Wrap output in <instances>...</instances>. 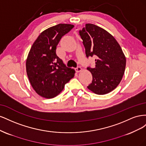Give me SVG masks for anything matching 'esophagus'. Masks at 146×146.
I'll return each instance as SVG.
<instances>
[{
	"label": "esophagus",
	"instance_id": "1",
	"mask_svg": "<svg viewBox=\"0 0 146 146\" xmlns=\"http://www.w3.org/2000/svg\"><path fill=\"white\" fill-rule=\"evenodd\" d=\"M75 70H76V71L77 72H78L81 71L82 68H81V67H80V66H78V67H77L76 69H75Z\"/></svg>",
	"mask_w": 146,
	"mask_h": 146
}]
</instances>
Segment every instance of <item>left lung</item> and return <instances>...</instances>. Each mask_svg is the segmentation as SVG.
I'll list each match as a JSON object with an SVG mask.
<instances>
[{
    "label": "left lung",
    "mask_w": 146,
    "mask_h": 146,
    "mask_svg": "<svg viewBox=\"0 0 146 146\" xmlns=\"http://www.w3.org/2000/svg\"><path fill=\"white\" fill-rule=\"evenodd\" d=\"M87 58L95 56L96 67H88L92 80L87 87L104 95L117 86L125 72L126 58L116 39L107 31L94 24H86L79 31Z\"/></svg>",
    "instance_id": "left-lung-1"
}]
</instances>
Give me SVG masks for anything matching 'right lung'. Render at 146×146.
Returning a JSON list of instances; mask_svg holds the SVG:
<instances>
[{"instance_id": "1", "label": "right lung", "mask_w": 146, "mask_h": 146, "mask_svg": "<svg viewBox=\"0 0 146 146\" xmlns=\"http://www.w3.org/2000/svg\"><path fill=\"white\" fill-rule=\"evenodd\" d=\"M74 25L59 24L45 30L30 48L26 61L29 81L36 93L51 99L63 91L66 83L74 77L75 70L66 67L56 54V46Z\"/></svg>"}]
</instances>
